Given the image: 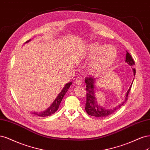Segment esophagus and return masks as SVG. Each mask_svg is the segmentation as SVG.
Instances as JSON below:
<instances>
[{
	"label": "esophagus",
	"instance_id": "obj_1",
	"mask_svg": "<svg viewBox=\"0 0 150 150\" xmlns=\"http://www.w3.org/2000/svg\"><path fill=\"white\" fill-rule=\"evenodd\" d=\"M75 83L76 85H81V81L80 80H79V79H76V80H75Z\"/></svg>",
	"mask_w": 150,
	"mask_h": 150
}]
</instances>
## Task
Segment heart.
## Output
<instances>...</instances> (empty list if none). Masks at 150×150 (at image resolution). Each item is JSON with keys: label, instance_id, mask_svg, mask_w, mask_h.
<instances>
[{"label": "heart", "instance_id": "obj_1", "mask_svg": "<svg viewBox=\"0 0 150 150\" xmlns=\"http://www.w3.org/2000/svg\"><path fill=\"white\" fill-rule=\"evenodd\" d=\"M117 50L112 45H100L98 43H90L87 46L85 56L92 59L90 69L93 71H100L112 65L117 57Z\"/></svg>", "mask_w": 150, "mask_h": 150}]
</instances>
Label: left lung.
<instances>
[{"instance_id": "obj_1", "label": "left lung", "mask_w": 150, "mask_h": 150, "mask_svg": "<svg viewBox=\"0 0 150 150\" xmlns=\"http://www.w3.org/2000/svg\"><path fill=\"white\" fill-rule=\"evenodd\" d=\"M126 62L132 67H133L134 65V61L132 57L131 56L128 52L127 53L126 55ZM134 75H135L136 74V71H135L134 69H133ZM96 80V79L94 76H86V79H85V81L86 83V101L85 104V110L86 113H87L89 115L94 116L95 117L98 118H105L106 117H108V115L113 113L115 112L116 110H117L118 108H120L125 103V101L128 100V93L129 92L130 90H131L132 83L130 86V87L126 94V97H125V101L122 104L119 105L118 107L115 108L113 109H105L103 107L100 106L95 97L94 95V86H95V81Z\"/></svg>"}]
</instances>
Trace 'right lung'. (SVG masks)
<instances>
[{
  "label": "right lung",
  "mask_w": 150,
  "mask_h": 150,
  "mask_svg": "<svg viewBox=\"0 0 150 150\" xmlns=\"http://www.w3.org/2000/svg\"><path fill=\"white\" fill-rule=\"evenodd\" d=\"M30 40H28L26 42H28ZM71 82H70V83H67L64 88L62 89V90L61 91V92L59 94V95L57 96V97L56 98V99L54 100V102H53V103L52 104V105L50 106V107L48 108L47 110L44 111V112H40V113H37V112H34V113H32L33 114H35L37 116H38V117H48V116H50L51 115H52L53 113H54L56 111L59 109V105H60V103H61V101L62 100L63 98H64V96L65 95V94L66 93V92L67 91H68V90L70 88V86L71 85Z\"/></svg>",
  "instance_id": "add662e5"
}]
</instances>
